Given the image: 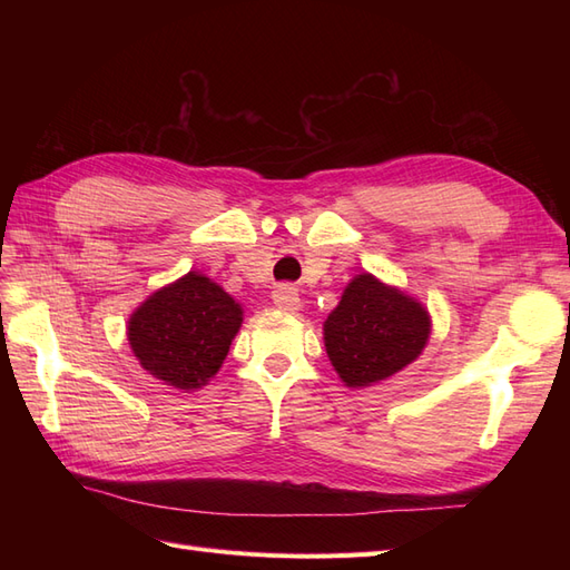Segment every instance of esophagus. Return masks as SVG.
Masks as SVG:
<instances>
[{"label":"esophagus","instance_id":"obj_1","mask_svg":"<svg viewBox=\"0 0 570 570\" xmlns=\"http://www.w3.org/2000/svg\"><path fill=\"white\" fill-rule=\"evenodd\" d=\"M273 304L283 308V312H297V308L302 306L299 302V292L292 287V285H278L273 289Z\"/></svg>","mask_w":570,"mask_h":570}]
</instances>
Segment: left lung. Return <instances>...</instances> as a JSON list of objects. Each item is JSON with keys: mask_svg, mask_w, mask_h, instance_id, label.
Instances as JSON below:
<instances>
[{"mask_svg": "<svg viewBox=\"0 0 570 570\" xmlns=\"http://www.w3.org/2000/svg\"><path fill=\"white\" fill-rule=\"evenodd\" d=\"M428 335L425 308L371 273L356 275L323 325L327 356L350 387L402 371L423 352Z\"/></svg>", "mask_w": 570, "mask_h": 570, "instance_id": "left-lung-1", "label": "left lung"}]
</instances>
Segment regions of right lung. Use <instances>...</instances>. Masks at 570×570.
<instances>
[{"instance_id": "add662e5", "label": "right lung", "mask_w": 570, "mask_h": 570, "mask_svg": "<svg viewBox=\"0 0 570 570\" xmlns=\"http://www.w3.org/2000/svg\"><path fill=\"white\" fill-rule=\"evenodd\" d=\"M243 308L206 275L189 271L161 287L128 321V340L145 371L178 390L209 383L228 356Z\"/></svg>"}]
</instances>
